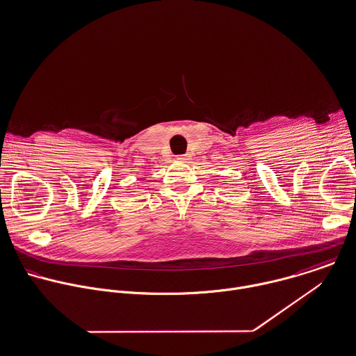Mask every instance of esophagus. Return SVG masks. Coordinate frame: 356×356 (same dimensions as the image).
I'll use <instances>...</instances> for the list:
<instances>
[{"label":"esophagus","mask_w":356,"mask_h":356,"mask_svg":"<svg viewBox=\"0 0 356 356\" xmlns=\"http://www.w3.org/2000/svg\"><path fill=\"white\" fill-rule=\"evenodd\" d=\"M177 159H180V161H186L187 159V155H179V158Z\"/></svg>","instance_id":"esophagus-1"}]
</instances>
